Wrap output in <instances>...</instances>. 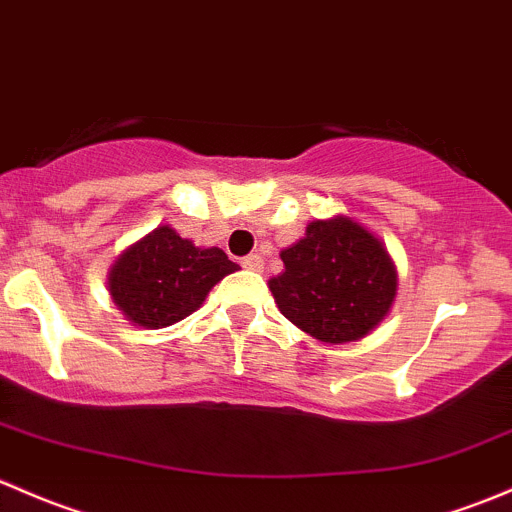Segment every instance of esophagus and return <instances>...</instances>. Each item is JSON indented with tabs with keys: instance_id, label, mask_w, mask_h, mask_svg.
I'll list each match as a JSON object with an SVG mask.
<instances>
[{
	"instance_id": "34e87169",
	"label": "esophagus",
	"mask_w": 512,
	"mask_h": 512,
	"mask_svg": "<svg viewBox=\"0 0 512 512\" xmlns=\"http://www.w3.org/2000/svg\"><path fill=\"white\" fill-rule=\"evenodd\" d=\"M242 267L250 272H262L265 270V260H262L260 255H247L245 260H242Z\"/></svg>"
}]
</instances>
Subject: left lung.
<instances>
[{"mask_svg":"<svg viewBox=\"0 0 512 512\" xmlns=\"http://www.w3.org/2000/svg\"><path fill=\"white\" fill-rule=\"evenodd\" d=\"M284 272L270 279L279 311L316 341L351 343L390 314L397 267L387 247L348 215L311 220L304 238L279 252Z\"/></svg>","mask_w":512,"mask_h":512,"instance_id":"obj_1","label":"left lung"}]
</instances>
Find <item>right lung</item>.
<instances>
[{"instance_id":"obj_1","label":"right lung","mask_w":512,"mask_h":512,"mask_svg":"<svg viewBox=\"0 0 512 512\" xmlns=\"http://www.w3.org/2000/svg\"><path fill=\"white\" fill-rule=\"evenodd\" d=\"M238 270L220 247H198L159 225L117 255L107 292L129 324L164 328L193 314L220 279Z\"/></svg>"}]
</instances>
